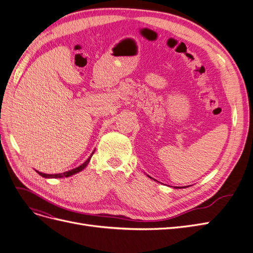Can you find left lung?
Segmentation results:
<instances>
[{"instance_id": "1", "label": "left lung", "mask_w": 253, "mask_h": 253, "mask_svg": "<svg viewBox=\"0 0 253 253\" xmlns=\"http://www.w3.org/2000/svg\"><path fill=\"white\" fill-rule=\"evenodd\" d=\"M149 177H150V176H149ZM152 178V177H151ZM182 188H186V187H182ZM177 189H180V188H177Z\"/></svg>"}]
</instances>
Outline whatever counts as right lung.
I'll list each match as a JSON object with an SVG mask.
<instances>
[{
    "instance_id": "right-lung-1",
    "label": "right lung",
    "mask_w": 253,
    "mask_h": 253,
    "mask_svg": "<svg viewBox=\"0 0 253 253\" xmlns=\"http://www.w3.org/2000/svg\"><path fill=\"white\" fill-rule=\"evenodd\" d=\"M95 152V151H94ZM94 152L91 153L90 154V156L85 160V162H84L81 166H79V167H77L76 168V169H73V170H71V171H66V172H64V173H60V174H45V173H42V172H39V171H36L38 174L39 175H41L42 177H45V178H61V177H68V176H72V175H74V174H76V173H79L80 171H82L84 168H85L86 166H87V164L89 163V160H90V157L93 156V154H94Z\"/></svg>"
}]
</instances>
